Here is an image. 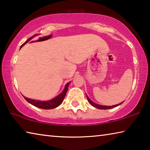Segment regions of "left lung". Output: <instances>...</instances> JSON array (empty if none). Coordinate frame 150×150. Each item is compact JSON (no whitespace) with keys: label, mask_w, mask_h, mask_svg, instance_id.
I'll use <instances>...</instances> for the list:
<instances>
[{"label":"left lung","mask_w":150,"mask_h":150,"mask_svg":"<svg viewBox=\"0 0 150 150\" xmlns=\"http://www.w3.org/2000/svg\"><path fill=\"white\" fill-rule=\"evenodd\" d=\"M87 98L88 100V102L89 103L93 106H94V107L97 108L98 109H102V110H106V109H110V108H115V107H116V106H118V105H120L122 103H123V102H122V103H120V104H118V105H114V106H103V105H98V104H96L94 102H93V101L91 100L87 96Z\"/></svg>","instance_id":"8db88e82"}]
</instances>
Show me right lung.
I'll use <instances>...</instances> for the list:
<instances>
[{"label": "right lung", "mask_w": 150, "mask_h": 150, "mask_svg": "<svg viewBox=\"0 0 150 150\" xmlns=\"http://www.w3.org/2000/svg\"><path fill=\"white\" fill-rule=\"evenodd\" d=\"M35 36V35H33L31 38H30L28 40H27L26 42H25L23 44L21 45V47L23 46L24 45L26 44L28 42H29L30 40L33 38ZM70 84V82L67 83V84L65 85V88L63 91H62V93H60L59 95H57L56 97H55L53 99L50 100H47V101H40V100H33L31 99V98H28L24 96V98L26 99L27 102H28L29 103L31 104V105H34L36 107H38L40 108H43V109H52L54 108L57 107L58 106H59L62 103L63 99H64L66 93H67V91L68 90V87Z\"/></svg>", "instance_id": "obj_1"}]
</instances>
